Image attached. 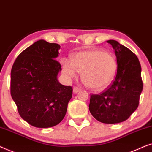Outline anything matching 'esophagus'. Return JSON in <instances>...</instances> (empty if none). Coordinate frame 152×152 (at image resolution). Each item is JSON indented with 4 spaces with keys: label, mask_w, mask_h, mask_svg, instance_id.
Returning a JSON list of instances; mask_svg holds the SVG:
<instances>
[{
    "label": "esophagus",
    "mask_w": 152,
    "mask_h": 152,
    "mask_svg": "<svg viewBox=\"0 0 152 152\" xmlns=\"http://www.w3.org/2000/svg\"><path fill=\"white\" fill-rule=\"evenodd\" d=\"M80 90V89L79 88H78V87L74 86V88H73V92L74 93H78Z\"/></svg>",
    "instance_id": "obj_1"
}]
</instances>
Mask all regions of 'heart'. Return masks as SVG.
Here are the masks:
<instances>
[{
    "label": "heart",
    "instance_id": "heart-1",
    "mask_svg": "<svg viewBox=\"0 0 152 152\" xmlns=\"http://www.w3.org/2000/svg\"><path fill=\"white\" fill-rule=\"evenodd\" d=\"M62 71L68 78L81 73V78L87 87L99 90L108 86L117 72L116 58L110 53L102 50H90L77 53L72 60L64 58Z\"/></svg>",
    "mask_w": 152,
    "mask_h": 152
}]
</instances>
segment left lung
<instances>
[{
	"label": "left lung",
	"instance_id": "8db88e82",
	"mask_svg": "<svg viewBox=\"0 0 152 152\" xmlns=\"http://www.w3.org/2000/svg\"><path fill=\"white\" fill-rule=\"evenodd\" d=\"M107 42L116 56V77L104 92L90 95L89 110L99 122L117 124L126 120L138 107L143 88L141 66L137 56L126 46L115 40Z\"/></svg>",
	"mask_w": 152,
	"mask_h": 152
}]
</instances>
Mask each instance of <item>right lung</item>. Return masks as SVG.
<instances>
[{"instance_id":"right-lung-1","label":"right lung","mask_w":152,"mask_h":152,"mask_svg":"<svg viewBox=\"0 0 152 152\" xmlns=\"http://www.w3.org/2000/svg\"><path fill=\"white\" fill-rule=\"evenodd\" d=\"M60 46L40 39L19 54L11 71L10 92L21 118L37 128L56 126L65 116L72 88L60 84L56 58Z\"/></svg>"}]
</instances>
